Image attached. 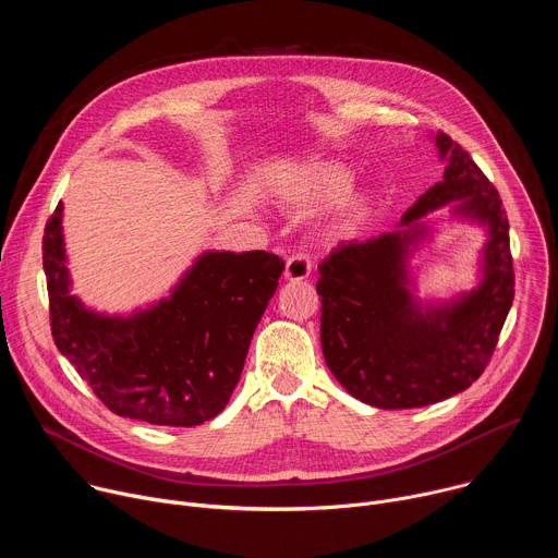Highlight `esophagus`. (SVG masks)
Wrapping results in <instances>:
<instances>
[{"label": "esophagus", "mask_w": 558, "mask_h": 558, "mask_svg": "<svg viewBox=\"0 0 558 558\" xmlns=\"http://www.w3.org/2000/svg\"><path fill=\"white\" fill-rule=\"evenodd\" d=\"M308 274H311V260L306 254L295 252L287 258V267H284L287 280H304V278H308Z\"/></svg>", "instance_id": "34e87169"}]
</instances>
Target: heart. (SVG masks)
<instances>
[{
	"label": "heart",
	"instance_id": "heart-1",
	"mask_svg": "<svg viewBox=\"0 0 558 558\" xmlns=\"http://www.w3.org/2000/svg\"><path fill=\"white\" fill-rule=\"evenodd\" d=\"M351 181L353 179L349 170H344L342 166L313 163L302 172L293 192V201L304 207L333 203L349 192ZM364 211H366V203L362 198H353L342 209V222L353 225L364 216Z\"/></svg>",
	"mask_w": 558,
	"mask_h": 558
}]
</instances>
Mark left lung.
I'll return each mask as SVG.
<instances>
[{
	"mask_svg": "<svg viewBox=\"0 0 558 558\" xmlns=\"http://www.w3.org/2000/svg\"><path fill=\"white\" fill-rule=\"evenodd\" d=\"M437 147L448 158L444 181L422 194L402 222L450 201L486 222L490 241L480 289L422 313L407 289L404 258L415 241L407 231L340 243L317 267L327 366L347 392L377 409L428 407L480 379L514 300L510 225L499 192L448 134H437Z\"/></svg>",
	"mask_w": 558,
	"mask_h": 558,
	"instance_id": "8db88e82",
	"label": "left lung"
}]
</instances>
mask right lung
Wrapping results in <instances>:
<instances>
[{
  "label": "right lung",
  "mask_w": 558,
  "mask_h": 558,
  "mask_svg": "<svg viewBox=\"0 0 558 558\" xmlns=\"http://www.w3.org/2000/svg\"><path fill=\"white\" fill-rule=\"evenodd\" d=\"M41 250L61 355L114 415L174 428L198 426L227 407L284 269L269 252L205 254L170 300L123 320L90 313L68 293L61 203Z\"/></svg>",
  "instance_id": "1"
}]
</instances>
